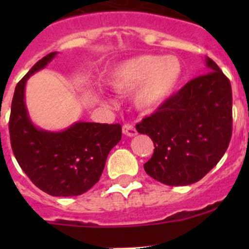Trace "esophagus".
I'll use <instances>...</instances> for the list:
<instances>
[{"mask_svg": "<svg viewBox=\"0 0 249 249\" xmlns=\"http://www.w3.org/2000/svg\"><path fill=\"white\" fill-rule=\"evenodd\" d=\"M123 134H124L125 136L134 137V136H136V135H137V131H136V129H135L134 125L124 124V125H123Z\"/></svg>", "mask_w": 249, "mask_h": 249, "instance_id": "obj_1", "label": "esophagus"}]
</instances>
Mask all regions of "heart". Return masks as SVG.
<instances>
[{
	"mask_svg": "<svg viewBox=\"0 0 249 249\" xmlns=\"http://www.w3.org/2000/svg\"><path fill=\"white\" fill-rule=\"evenodd\" d=\"M183 73L176 56L140 55L118 65L108 77V84L115 90H129L139 85L134 101L139 108H159L175 91Z\"/></svg>",
	"mask_w": 249,
	"mask_h": 249,
	"instance_id": "heart-1",
	"label": "heart"
}]
</instances>
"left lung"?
Masks as SVG:
<instances>
[{"instance_id": "obj_1", "label": "left lung", "mask_w": 249, "mask_h": 249, "mask_svg": "<svg viewBox=\"0 0 249 249\" xmlns=\"http://www.w3.org/2000/svg\"><path fill=\"white\" fill-rule=\"evenodd\" d=\"M207 74L188 82L152 115L136 124L154 143L147 175L166 185L197 182L218 164L232 134L231 84L213 60Z\"/></svg>"}]
</instances>
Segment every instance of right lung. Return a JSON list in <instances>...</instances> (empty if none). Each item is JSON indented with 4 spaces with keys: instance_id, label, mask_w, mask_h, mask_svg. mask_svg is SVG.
<instances>
[{
    "instance_id": "add662e5",
    "label": "right lung",
    "mask_w": 249,
    "mask_h": 249,
    "mask_svg": "<svg viewBox=\"0 0 249 249\" xmlns=\"http://www.w3.org/2000/svg\"><path fill=\"white\" fill-rule=\"evenodd\" d=\"M56 52L42 57L16 87L9 117L11 144L31 182L52 196H77L99 182L107 157L122 139L120 124L78 122L60 132L32 124L25 105V84Z\"/></svg>"
}]
</instances>
